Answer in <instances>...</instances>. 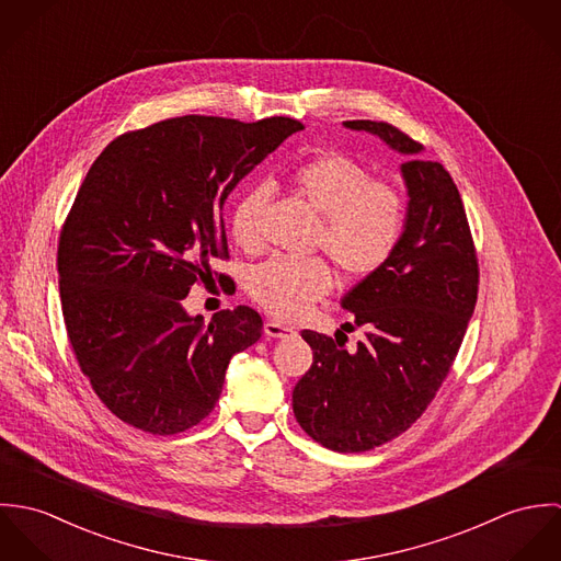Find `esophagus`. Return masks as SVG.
<instances>
[{"label": "esophagus", "instance_id": "34e87169", "mask_svg": "<svg viewBox=\"0 0 561 561\" xmlns=\"http://www.w3.org/2000/svg\"><path fill=\"white\" fill-rule=\"evenodd\" d=\"M265 334L272 336V339H283V336L294 334V328H289L280 321H265Z\"/></svg>", "mask_w": 561, "mask_h": 561}]
</instances>
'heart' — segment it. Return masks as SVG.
Here are the masks:
<instances>
[{
	"label": "heart",
	"instance_id": "heart-1",
	"mask_svg": "<svg viewBox=\"0 0 561 561\" xmlns=\"http://www.w3.org/2000/svg\"><path fill=\"white\" fill-rule=\"evenodd\" d=\"M294 190L321 216L318 245L350 278L380 272L396 254L403 227L405 203L400 192L371 176L360 161L345 153H318L291 170ZM270 190L263 183L240 194L231 211V236L241 250L263 245L261 218ZM332 272L323 259L272 256L250 272L252 298L280 320L300 318L311 305L330 294Z\"/></svg>",
	"mask_w": 561,
	"mask_h": 561
}]
</instances>
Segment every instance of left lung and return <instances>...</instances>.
I'll use <instances>...</instances> for the list:
<instances>
[{
    "label": "left lung",
    "mask_w": 561,
    "mask_h": 561,
    "mask_svg": "<svg viewBox=\"0 0 561 561\" xmlns=\"http://www.w3.org/2000/svg\"><path fill=\"white\" fill-rule=\"evenodd\" d=\"M343 125L408 156L400 245L341 300L365 339L345 350L339 339L302 330L313 365L294 389V414L323 447L358 454L400 436L434 400L476 311L480 267L451 174L438 161L421 160L423 147L389 123Z\"/></svg>",
    "instance_id": "obj_1"
}]
</instances>
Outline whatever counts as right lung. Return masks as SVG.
<instances>
[{
  "mask_svg": "<svg viewBox=\"0 0 561 561\" xmlns=\"http://www.w3.org/2000/svg\"><path fill=\"white\" fill-rule=\"evenodd\" d=\"M302 129L190 114L118 136L90 165L58 243L60 300L81 374L121 421L190 430L214 410L229 360L259 341L254 309L205 323L183 300L229 259L227 196Z\"/></svg>",
  "mask_w": 561,
  "mask_h": 561,
  "instance_id": "1",
  "label": "right lung"
}]
</instances>
